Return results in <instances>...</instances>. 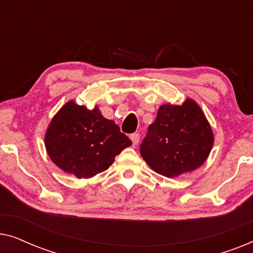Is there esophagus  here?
<instances>
[{
  "instance_id": "esophagus-1",
  "label": "esophagus",
  "mask_w": 253,
  "mask_h": 253,
  "mask_svg": "<svg viewBox=\"0 0 253 253\" xmlns=\"http://www.w3.org/2000/svg\"><path fill=\"white\" fill-rule=\"evenodd\" d=\"M130 139H131V141H132L133 145H137L138 143H139V134H138V133H132L130 136Z\"/></svg>"
}]
</instances>
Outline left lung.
Here are the masks:
<instances>
[{
	"instance_id": "1",
	"label": "left lung",
	"mask_w": 253,
	"mask_h": 253,
	"mask_svg": "<svg viewBox=\"0 0 253 253\" xmlns=\"http://www.w3.org/2000/svg\"><path fill=\"white\" fill-rule=\"evenodd\" d=\"M214 144L212 126L193 99L165 103L148 126L140 154L155 172L172 178L191 172L207 160Z\"/></svg>"
}]
</instances>
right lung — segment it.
<instances>
[{
  "label": "right lung",
  "instance_id": "obj_1",
  "mask_svg": "<svg viewBox=\"0 0 253 253\" xmlns=\"http://www.w3.org/2000/svg\"><path fill=\"white\" fill-rule=\"evenodd\" d=\"M131 140L99 107L88 109L70 100L51 119L44 134L50 160L78 178H91L113 165Z\"/></svg>",
  "mask_w": 253,
  "mask_h": 253
}]
</instances>
